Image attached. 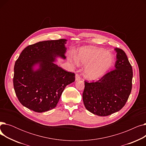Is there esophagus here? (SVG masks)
<instances>
[{
	"mask_svg": "<svg viewBox=\"0 0 146 146\" xmlns=\"http://www.w3.org/2000/svg\"><path fill=\"white\" fill-rule=\"evenodd\" d=\"M81 79V77L79 74H76V80H79Z\"/></svg>",
	"mask_w": 146,
	"mask_h": 146,
	"instance_id": "esophagus-1",
	"label": "esophagus"
}]
</instances>
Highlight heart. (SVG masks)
I'll list each match as a JSON object with an SVG mask.
<instances>
[{"label":"heart","instance_id":"obj_1","mask_svg":"<svg viewBox=\"0 0 146 146\" xmlns=\"http://www.w3.org/2000/svg\"><path fill=\"white\" fill-rule=\"evenodd\" d=\"M78 57L82 63L86 65L85 76L90 80L101 78L108 70L113 61V56L106 50L94 47L80 48ZM71 60L74 64H79V61L76 57H72Z\"/></svg>","mask_w":146,"mask_h":146}]
</instances>
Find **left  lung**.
<instances>
[{"instance_id": "8db88e82", "label": "left lung", "mask_w": 146, "mask_h": 146, "mask_svg": "<svg viewBox=\"0 0 146 146\" xmlns=\"http://www.w3.org/2000/svg\"><path fill=\"white\" fill-rule=\"evenodd\" d=\"M115 68L96 82L85 80L83 101L87 110L99 116H108L125 105L132 89L133 68L125 52L116 48Z\"/></svg>"}]
</instances>
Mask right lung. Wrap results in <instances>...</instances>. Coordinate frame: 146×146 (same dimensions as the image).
<instances>
[{
	"label": "right lung",
	"instance_id": "add662e5",
	"mask_svg": "<svg viewBox=\"0 0 146 146\" xmlns=\"http://www.w3.org/2000/svg\"><path fill=\"white\" fill-rule=\"evenodd\" d=\"M66 40H48L29 45L22 51L14 66L13 87L21 104L36 112L56 106L66 86L75 80V74L67 72L54 61L56 56L66 58ZM40 64L36 71L33 66Z\"/></svg>",
	"mask_w": 146,
	"mask_h": 146
}]
</instances>
